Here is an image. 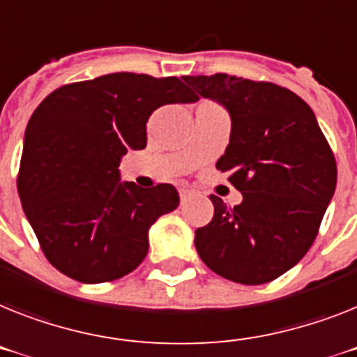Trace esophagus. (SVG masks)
<instances>
[{
	"instance_id": "1",
	"label": "esophagus",
	"mask_w": 357,
	"mask_h": 357,
	"mask_svg": "<svg viewBox=\"0 0 357 357\" xmlns=\"http://www.w3.org/2000/svg\"><path fill=\"white\" fill-rule=\"evenodd\" d=\"M190 190H187V188H181V190H179V197H181V203H185L188 199V197H190Z\"/></svg>"
}]
</instances>
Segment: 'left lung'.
<instances>
[{
  "label": "left lung",
  "mask_w": 357,
  "mask_h": 357,
  "mask_svg": "<svg viewBox=\"0 0 357 357\" xmlns=\"http://www.w3.org/2000/svg\"><path fill=\"white\" fill-rule=\"evenodd\" d=\"M183 79L229 110L230 142L215 169L243 194L234 208L211 196L214 218L196 230L197 254L225 280L268 283L316 239L336 190L331 145L312 109L285 86L229 74Z\"/></svg>",
  "instance_id": "obj_1"
}]
</instances>
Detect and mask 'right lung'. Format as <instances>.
<instances>
[{
  "label": "right lung",
  "mask_w": 357,
  "mask_h": 357,
  "mask_svg": "<svg viewBox=\"0 0 357 357\" xmlns=\"http://www.w3.org/2000/svg\"><path fill=\"white\" fill-rule=\"evenodd\" d=\"M197 100L178 77L116 72L41 101L26 125L17 192L50 265L105 283L145 259L149 229L179 205V194L169 183H121L118 167L127 151L146 146L155 109Z\"/></svg>",
  "instance_id": "1"
}]
</instances>
